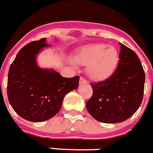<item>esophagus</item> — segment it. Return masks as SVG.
I'll use <instances>...</instances> for the list:
<instances>
[{"label": "esophagus", "mask_w": 153, "mask_h": 153, "mask_svg": "<svg viewBox=\"0 0 153 153\" xmlns=\"http://www.w3.org/2000/svg\"><path fill=\"white\" fill-rule=\"evenodd\" d=\"M79 83H80V84H82V83H87V80L85 78L80 76V78H79Z\"/></svg>", "instance_id": "obj_1"}]
</instances>
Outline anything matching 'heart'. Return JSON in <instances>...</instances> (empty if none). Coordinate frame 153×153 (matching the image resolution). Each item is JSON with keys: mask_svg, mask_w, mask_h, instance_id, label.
I'll return each mask as SVG.
<instances>
[{"mask_svg": "<svg viewBox=\"0 0 153 153\" xmlns=\"http://www.w3.org/2000/svg\"><path fill=\"white\" fill-rule=\"evenodd\" d=\"M119 60L120 53L117 48L105 43L86 45L74 57L76 64L87 66V75L96 82L110 78L115 72Z\"/></svg>", "mask_w": 153, "mask_h": 153, "instance_id": "b5f03b06", "label": "heart"}]
</instances>
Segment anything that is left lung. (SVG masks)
<instances>
[{
	"label": "left lung",
	"mask_w": 153,
	"mask_h": 153,
	"mask_svg": "<svg viewBox=\"0 0 153 153\" xmlns=\"http://www.w3.org/2000/svg\"><path fill=\"white\" fill-rule=\"evenodd\" d=\"M120 60L114 74L104 81L91 83L93 95L86 104L91 116L103 123H119L135 114L142 104L145 72L139 57L119 43Z\"/></svg>",
	"instance_id": "8db88e82"
}]
</instances>
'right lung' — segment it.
I'll use <instances>...</instances> for the list:
<instances>
[{"label":"right lung","mask_w":153,"mask_h":153,"mask_svg":"<svg viewBox=\"0 0 153 153\" xmlns=\"http://www.w3.org/2000/svg\"><path fill=\"white\" fill-rule=\"evenodd\" d=\"M47 46L45 38L25 45L8 72L9 102L18 115L33 122L46 121L56 115L64 97L79 85V76L62 77L56 71L38 66V53Z\"/></svg>","instance_id":"add662e5"}]
</instances>
